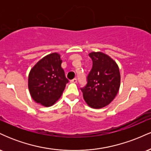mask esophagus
<instances>
[{
    "instance_id": "esophagus-1",
    "label": "esophagus",
    "mask_w": 151,
    "mask_h": 151,
    "mask_svg": "<svg viewBox=\"0 0 151 151\" xmlns=\"http://www.w3.org/2000/svg\"><path fill=\"white\" fill-rule=\"evenodd\" d=\"M71 82H72V83H77V79H76V78H74V79H72V80H71Z\"/></svg>"
}]
</instances>
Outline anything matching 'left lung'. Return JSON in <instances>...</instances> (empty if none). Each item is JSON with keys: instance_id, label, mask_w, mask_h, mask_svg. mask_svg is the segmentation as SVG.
Instances as JSON below:
<instances>
[{"instance_id": "1", "label": "left lung", "mask_w": 151, "mask_h": 151, "mask_svg": "<svg viewBox=\"0 0 151 151\" xmlns=\"http://www.w3.org/2000/svg\"><path fill=\"white\" fill-rule=\"evenodd\" d=\"M92 68L88 74L86 86L81 88L84 101L93 109H101L109 104L116 96L120 87L119 67L109 55L97 52H91Z\"/></svg>"}]
</instances>
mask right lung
I'll return each instance as SVG.
<instances>
[{"label": "right lung", "instance_id": "obj_1", "mask_svg": "<svg viewBox=\"0 0 151 151\" xmlns=\"http://www.w3.org/2000/svg\"><path fill=\"white\" fill-rule=\"evenodd\" d=\"M62 60L58 53H52L41 59L31 69L28 89L33 100L45 106L53 105L65 90L69 80L62 68Z\"/></svg>", "mask_w": 151, "mask_h": 151}]
</instances>
